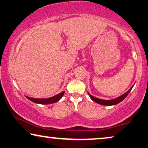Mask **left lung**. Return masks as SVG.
I'll return each mask as SVG.
<instances>
[{
	"instance_id": "obj_1",
	"label": "left lung",
	"mask_w": 148,
	"mask_h": 148,
	"mask_svg": "<svg viewBox=\"0 0 148 148\" xmlns=\"http://www.w3.org/2000/svg\"><path fill=\"white\" fill-rule=\"evenodd\" d=\"M133 86H132L130 89L128 91H127L126 93L123 94V95H122L120 97H118V98H117L116 99H114V100H101V99H99V98H96V97H94L92 96V95H90V94L88 93V94H89V96L90 97V98L92 99V100L94 101V102H95L96 103H99V104H101V105H104V106H112V105H116L117 104V103H120L122 102V100H124V99L126 98V96L128 95L130 92V91L132 89V88H133Z\"/></svg>"
}]
</instances>
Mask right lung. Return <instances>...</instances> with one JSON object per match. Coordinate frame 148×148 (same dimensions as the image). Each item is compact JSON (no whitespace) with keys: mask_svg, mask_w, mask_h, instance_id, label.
I'll use <instances>...</instances> for the list:
<instances>
[{"mask_svg":"<svg viewBox=\"0 0 148 148\" xmlns=\"http://www.w3.org/2000/svg\"><path fill=\"white\" fill-rule=\"evenodd\" d=\"M64 92L65 91H63L60 92V94H57L56 96L48 98H30V97L28 96H26V98H27L28 100L32 101V102L36 103H40V104H50V103H53L58 102L62 97L63 96Z\"/></svg>","mask_w":148,"mask_h":148,"instance_id":"obj_1","label":"right lung"}]
</instances>
